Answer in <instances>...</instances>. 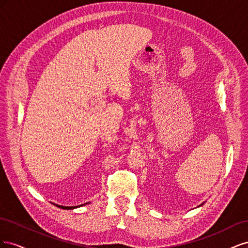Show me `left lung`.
<instances>
[{"instance_id":"left-lung-1","label":"left lung","mask_w":248,"mask_h":248,"mask_svg":"<svg viewBox=\"0 0 248 248\" xmlns=\"http://www.w3.org/2000/svg\"><path fill=\"white\" fill-rule=\"evenodd\" d=\"M202 205H204V202H202V204H201L199 207H201V206H202Z\"/></svg>"}]
</instances>
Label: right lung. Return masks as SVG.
<instances>
[{
	"instance_id": "obj_1",
	"label": "right lung",
	"mask_w": 248,
	"mask_h": 248,
	"mask_svg": "<svg viewBox=\"0 0 248 248\" xmlns=\"http://www.w3.org/2000/svg\"><path fill=\"white\" fill-rule=\"evenodd\" d=\"M52 204H54V202H52ZM88 204H90V202H85V204H81V205H78V206H62V205H58V204H54V205H56L57 207H59V208H61V209H64V210H72V209H76V208H79V207H82V206H85V205H88Z\"/></svg>"
}]
</instances>
